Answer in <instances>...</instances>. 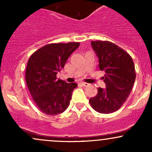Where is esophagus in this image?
<instances>
[{"label": "esophagus", "mask_w": 152, "mask_h": 152, "mask_svg": "<svg viewBox=\"0 0 152 152\" xmlns=\"http://www.w3.org/2000/svg\"><path fill=\"white\" fill-rule=\"evenodd\" d=\"M81 86H88V85H89V83H85V82H81Z\"/></svg>", "instance_id": "1"}]
</instances>
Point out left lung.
Here are the masks:
<instances>
[{
    "mask_svg": "<svg viewBox=\"0 0 152 152\" xmlns=\"http://www.w3.org/2000/svg\"><path fill=\"white\" fill-rule=\"evenodd\" d=\"M99 58L101 71L106 73L102 77L106 88H98L96 96L89 99L91 106L101 114H111L117 111L126 102L135 81L136 73L132 57L127 52L110 41H91Z\"/></svg>",
    "mask_w": 152,
    "mask_h": 152,
    "instance_id": "1",
    "label": "left lung"
}]
</instances>
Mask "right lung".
Instances as JSON below:
<instances>
[{
	"label": "right lung",
	"instance_id": "1",
	"mask_svg": "<svg viewBox=\"0 0 152 152\" xmlns=\"http://www.w3.org/2000/svg\"><path fill=\"white\" fill-rule=\"evenodd\" d=\"M80 43H50L35 51L28 61L26 81L36 106L47 115L61 114L69 107L77 83L58 79L71 54Z\"/></svg>",
	"mask_w": 152,
	"mask_h": 152
}]
</instances>
